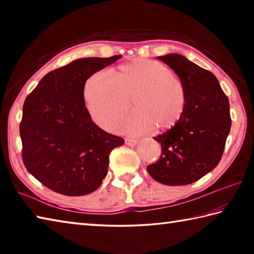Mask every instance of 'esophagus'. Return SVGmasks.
<instances>
[{
  "instance_id": "34e87169",
  "label": "esophagus",
  "mask_w": 254,
  "mask_h": 254,
  "mask_svg": "<svg viewBox=\"0 0 254 254\" xmlns=\"http://www.w3.org/2000/svg\"><path fill=\"white\" fill-rule=\"evenodd\" d=\"M126 141V144L127 145V146H135V145L137 144V141L136 139H133V138H126L124 139Z\"/></svg>"
}]
</instances>
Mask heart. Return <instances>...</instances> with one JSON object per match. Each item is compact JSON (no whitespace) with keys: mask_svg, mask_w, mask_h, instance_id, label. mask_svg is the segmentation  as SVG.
Masks as SVG:
<instances>
[{"mask_svg":"<svg viewBox=\"0 0 254 254\" xmlns=\"http://www.w3.org/2000/svg\"><path fill=\"white\" fill-rule=\"evenodd\" d=\"M132 105L135 108L121 126L132 134L146 133L154 127L169 128L179 121L187 94L181 80L163 64L134 59L117 73L101 69L86 80L83 100L97 126L115 131Z\"/></svg>","mask_w":254,"mask_h":254,"instance_id":"b5f03b06","label":"heart"}]
</instances>
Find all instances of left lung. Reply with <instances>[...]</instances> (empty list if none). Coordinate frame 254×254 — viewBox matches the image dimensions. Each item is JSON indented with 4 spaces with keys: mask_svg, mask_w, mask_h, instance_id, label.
Instances as JSON below:
<instances>
[{
    "mask_svg": "<svg viewBox=\"0 0 254 254\" xmlns=\"http://www.w3.org/2000/svg\"><path fill=\"white\" fill-rule=\"evenodd\" d=\"M157 59L179 76L187 101L179 121L154 137L161 156L147 171L163 185L186 186L212 171L222 158L231 127L229 101L207 69L176 53Z\"/></svg>",
    "mask_w": 254,
    "mask_h": 254,
    "instance_id": "left-lung-1",
    "label": "left lung"
}]
</instances>
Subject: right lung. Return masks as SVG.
I'll return each mask as SVG.
<instances>
[{
	"label": "right lung",
	"mask_w": 254,
	"mask_h": 254,
	"mask_svg": "<svg viewBox=\"0 0 254 254\" xmlns=\"http://www.w3.org/2000/svg\"><path fill=\"white\" fill-rule=\"evenodd\" d=\"M121 58L77 59L45 75L27 96L19 133L23 161L45 187L68 196L97 190L122 137L96 126L83 100L85 82Z\"/></svg>",
	"instance_id": "1"
}]
</instances>
